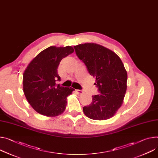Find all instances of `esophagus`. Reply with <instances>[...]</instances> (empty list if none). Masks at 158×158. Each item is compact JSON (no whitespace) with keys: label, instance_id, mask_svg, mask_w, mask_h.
Returning a JSON list of instances; mask_svg holds the SVG:
<instances>
[{"label":"esophagus","instance_id":"obj_1","mask_svg":"<svg viewBox=\"0 0 158 158\" xmlns=\"http://www.w3.org/2000/svg\"><path fill=\"white\" fill-rule=\"evenodd\" d=\"M76 93H77V94H82V93H83V91L79 90V89H77V90H76Z\"/></svg>","mask_w":158,"mask_h":158}]
</instances>
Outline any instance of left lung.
I'll return each instance as SVG.
<instances>
[{"label": "left lung", "instance_id": "obj_1", "mask_svg": "<svg viewBox=\"0 0 158 158\" xmlns=\"http://www.w3.org/2000/svg\"><path fill=\"white\" fill-rule=\"evenodd\" d=\"M76 55L86 65L100 94L83 107L88 118L105 120L113 117L122 106L127 91V73L120 57L111 50L94 43L74 46Z\"/></svg>", "mask_w": 158, "mask_h": 158}]
</instances>
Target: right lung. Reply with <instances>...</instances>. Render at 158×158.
<instances>
[{
    "label": "right lung",
    "mask_w": 158,
    "mask_h": 158,
    "mask_svg": "<svg viewBox=\"0 0 158 158\" xmlns=\"http://www.w3.org/2000/svg\"><path fill=\"white\" fill-rule=\"evenodd\" d=\"M74 52L70 46L50 47L39 53L24 71V94L38 113L55 117L65 111L67 97L75 89L56 85L60 80L57 69L61 60Z\"/></svg>",
    "instance_id": "1"
}]
</instances>
